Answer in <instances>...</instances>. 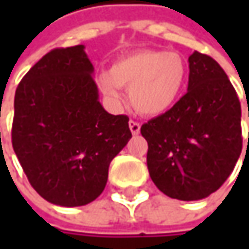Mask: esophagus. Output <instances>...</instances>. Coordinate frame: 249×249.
I'll return each mask as SVG.
<instances>
[{"label":"esophagus","instance_id":"34e87169","mask_svg":"<svg viewBox=\"0 0 249 249\" xmlns=\"http://www.w3.org/2000/svg\"><path fill=\"white\" fill-rule=\"evenodd\" d=\"M129 129H131V132L134 134V135H138L140 134V129H141V125L138 124L137 121H129Z\"/></svg>","mask_w":249,"mask_h":249}]
</instances>
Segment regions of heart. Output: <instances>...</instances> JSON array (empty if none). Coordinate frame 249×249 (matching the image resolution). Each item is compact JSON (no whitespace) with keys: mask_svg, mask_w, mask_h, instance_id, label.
<instances>
[{"mask_svg":"<svg viewBox=\"0 0 249 249\" xmlns=\"http://www.w3.org/2000/svg\"><path fill=\"white\" fill-rule=\"evenodd\" d=\"M187 63L176 52L137 50L112 63L98 77V86L112 107L123 104L121 88H128L131 105L142 115H161L180 99Z\"/></svg>","mask_w":249,"mask_h":249,"instance_id":"heart-1","label":"heart"}]
</instances>
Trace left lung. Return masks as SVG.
<instances>
[{"label":"left lung","instance_id":"8db88e82","mask_svg":"<svg viewBox=\"0 0 249 249\" xmlns=\"http://www.w3.org/2000/svg\"><path fill=\"white\" fill-rule=\"evenodd\" d=\"M141 134L150 177L164 195L199 200L216 192L242 150L241 104L218 62L193 52L186 95L142 125Z\"/></svg>","mask_w":249,"mask_h":249}]
</instances>
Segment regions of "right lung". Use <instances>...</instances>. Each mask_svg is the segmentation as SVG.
I'll return each mask as SVG.
<instances>
[{
  "label": "right lung",
  "mask_w": 249,
  "mask_h": 249,
  "mask_svg": "<svg viewBox=\"0 0 249 249\" xmlns=\"http://www.w3.org/2000/svg\"><path fill=\"white\" fill-rule=\"evenodd\" d=\"M92 73L83 44L54 49L16 90L13 148L33 189L65 208L104 192L109 163L132 137L129 118L101 105Z\"/></svg>",
  "instance_id": "add662e5"
}]
</instances>
